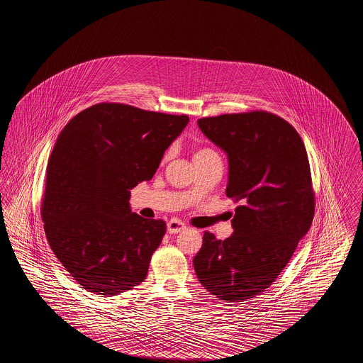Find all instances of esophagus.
I'll return each instance as SVG.
<instances>
[{
    "label": "esophagus",
    "mask_w": 363,
    "mask_h": 363,
    "mask_svg": "<svg viewBox=\"0 0 363 363\" xmlns=\"http://www.w3.org/2000/svg\"><path fill=\"white\" fill-rule=\"evenodd\" d=\"M184 230H186V225H184L182 222L177 220V219H172V220L167 223V231H169L170 234H178V233H181V231H184Z\"/></svg>",
    "instance_id": "obj_1"
}]
</instances>
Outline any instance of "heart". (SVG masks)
<instances>
[{
	"mask_svg": "<svg viewBox=\"0 0 363 363\" xmlns=\"http://www.w3.org/2000/svg\"><path fill=\"white\" fill-rule=\"evenodd\" d=\"M212 154H215L212 150H209V148H201V150H199L193 157H197V156H207L212 155Z\"/></svg>",
	"mask_w": 363,
	"mask_h": 363,
	"instance_id": "b5f03b06",
	"label": "heart"
}]
</instances>
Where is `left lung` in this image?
Returning a JSON list of instances; mask_svg holds the SVG:
<instances>
[{"mask_svg": "<svg viewBox=\"0 0 363 363\" xmlns=\"http://www.w3.org/2000/svg\"><path fill=\"white\" fill-rule=\"evenodd\" d=\"M228 159L225 196L241 201L225 241L204 233L193 259L212 295L243 302L268 289L293 257L314 216L311 166L293 126L267 111L223 114L197 121Z\"/></svg>", "mask_w": 363, "mask_h": 363, "instance_id": "left-lung-1", "label": "left lung"}]
</instances>
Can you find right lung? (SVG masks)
Returning <instances> with one entry per match:
<instances>
[{"label":"right lung","mask_w":363,"mask_h":363,"mask_svg":"<svg viewBox=\"0 0 363 363\" xmlns=\"http://www.w3.org/2000/svg\"><path fill=\"white\" fill-rule=\"evenodd\" d=\"M188 122V116L98 104L58 135L42 219L55 257L86 291L118 295L147 277L166 223L132 212L130 189L154 177Z\"/></svg>","instance_id":"add662e5"}]
</instances>
